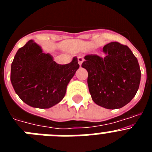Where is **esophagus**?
<instances>
[{
    "label": "esophagus",
    "mask_w": 152,
    "mask_h": 152,
    "mask_svg": "<svg viewBox=\"0 0 152 152\" xmlns=\"http://www.w3.org/2000/svg\"><path fill=\"white\" fill-rule=\"evenodd\" d=\"M77 61H78L80 66H81V64H82L83 61H84V58L81 57V56H79V57L77 58Z\"/></svg>",
    "instance_id": "obj_1"
}]
</instances>
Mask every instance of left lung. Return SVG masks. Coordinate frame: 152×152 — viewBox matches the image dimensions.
<instances>
[{
	"label": "left lung",
	"instance_id": "8db88e82",
	"mask_svg": "<svg viewBox=\"0 0 152 152\" xmlns=\"http://www.w3.org/2000/svg\"><path fill=\"white\" fill-rule=\"evenodd\" d=\"M105 57L86 56L82 68L88 72L91 98L106 109H119L136 94L141 80L139 62L126 45L112 42L104 45Z\"/></svg>",
	"mask_w": 152,
	"mask_h": 152
}]
</instances>
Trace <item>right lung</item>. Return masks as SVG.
<instances>
[{"label": "right lung", "mask_w": 152, "mask_h": 152, "mask_svg": "<svg viewBox=\"0 0 152 152\" xmlns=\"http://www.w3.org/2000/svg\"><path fill=\"white\" fill-rule=\"evenodd\" d=\"M79 68L77 58L57 64L34 40L19 49L11 64L10 80L16 94L32 107L48 109L61 102L67 86Z\"/></svg>", "instance_id": "1"}]
</instances>
